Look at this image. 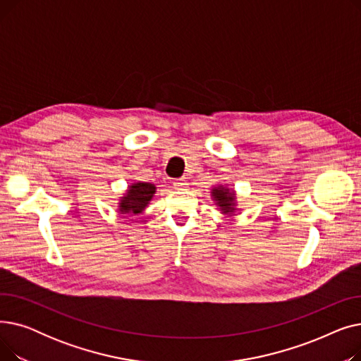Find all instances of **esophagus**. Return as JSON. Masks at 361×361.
Returning a JSON list of instances; mask_svg holds the SVG:
<instances>
[{
    "label": "esophagus",
    "mask_w": 361,
    "mask_h": 361,
    "mask_svg": "<svg viewBox=\"0 0 361 361\" xmlns=\"http://www.w3.org/2000/svg\"><path fill=\"white\" fill-rule=\"evenodd\" d=\"M173 185H174L176 188H178V190H184V188H185L188 184H187V181H185L184 178H177V180L173 181Z\"/></svg>",
    "instance_id": "34e87169"
}]
</instances>
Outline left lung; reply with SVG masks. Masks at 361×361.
<instances>
[{
  "mask_svg": "<svg viewBox=\"0 0 361 361\" xmlns=\"http://www.w3.org/2000/svg\"><path fill=\"white\" fill-rule=\"evenodd\" d=\"M212 196L216 200V204L221 207V211L224 214H230V212L235 211L234 209V199H235V196H234L233 192L228 190V188H225L222 185L216 187V188H214Z\"/></svg>",
  "mask_w": 361,
  "mask_h": 361,
  "instance_id": "left-lung-1",
  "label": "left lung"
}]
</instances>
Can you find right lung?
Masks as SVG:
<instances>
[{
  "label": "right lung",
  "mask_w": 361,
  "mask_h": 361,
  "mask_svg": "<svg viewBox=\"0 0 361 361\" xmlns=\"http://www.w3.org/2000/svg\"><path fill=\"white\" fill-rule=\"evenodd\" d=\"M157 187L150 183H136L128 187L126 196L120 202L121 214H140L150 199L154 197Z\"/></svg>",
  "instance_id": "add662e5"
}]
</instances>
